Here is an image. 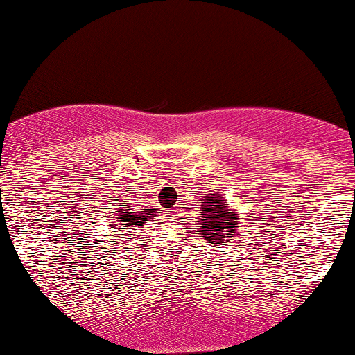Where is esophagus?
<instances>
[{
  "label": "esophagus",
  "mask_w": 355,
  "mask_h": 355,
  "mask_svg": "<svg viewBox=\"0 0 355 355\" xmlns=\"http://www.w3.org/2000/svg\"><path fill=\"white\" fill-rule=\"evenodd\" d=\"M166 216L168 218H176V208H171V210H166Z\"/></svg>",
  "instance_id": "esophagus-1"
}]
</instances>
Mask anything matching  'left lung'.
<instances>
[{
	"label": "left lung",
	"instance_id": "1",
	"mask_svg": "<svg viewBox=\"0 0 355 355\" xmlns=\"http://www.w3.org/2000/svg\"><path fill=\"white\" fill-rule=\"evenodd\" d=\"M200 215L202 218H197V226L193 227H197L200 237L211 244L225 245V242L227 244L231 241L230 237H234L239 232V218L232 215L225 198L215 197V193L203 197Z\"/></svg>",
	"mask_w": 355,
	"mask_h": 355
}]
</instances>
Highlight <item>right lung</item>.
<instances>
[{"label":"right lung","instance_id":"add662e5","mask_svg":"<svg viewBox=\"0 0 355 355\" xmlns=\"http://www.w3.org/2000/svg\"><path fill=\"white\" fill-rule=\"evenodd\" d=\"M118 207H119V210L114 213V216H113L114 225H113V227H111L113 239H111L110 242H123L125 239H132V232L139 231V227L145 225V221L157 213V211H153L152 208H148V210H144V211H139L137 208H130L129 203H124V205L123 203H119ZM123 235L125 236L124 238L122 237ZM118 236H121V239L118 240ZM129 244H132V242H129Z\"/></svg>","mask_w":355,"mask_h":355}]
</instances>
